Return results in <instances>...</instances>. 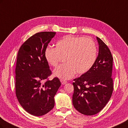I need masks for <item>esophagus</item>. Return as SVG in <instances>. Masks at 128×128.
I'll return each instance as SVG.
<instances>
[{
    "instance_id": "34e87169",
    "label": "esophagus",
    "mask_w": 128,
    "mask_h": 128,
    "mask_svg": "<svg viewBox=\"0 0 128 128\" xmlns=\"http://www.w3.org/2000/svg\"><path fill=\"white\" fill-rule=\"evenodd\" d=\"M60 82H61V84H63V85H64V84H66L67 83V81H66L65 80H60Z\"/></svg>"
}]
</instances>
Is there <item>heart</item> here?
I'll list each match as a JSON object with an SVG mask.
<instances>
[{
	"mask_svg": "<svg viewBox=\"0 0 128 128\" xmlns=\"http://www.w3.org/2000/svg\"><path fill=\"white\" fill-rule=\"evenodd\" d=\"M97 49L94 40L90 37L67 35L58 40L55 48L47 47L44 56L46 62L56 67L61 57H64L65 64L53 72V75L64 80L70 79L75 75L88 71L94 64Z\"/></svg>",
	"mask_w": 128,
	"mask_h": 128,
	"instance_id": "1",
	"label": "heart"
}]
</instances>
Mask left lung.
<instances>
[{
	"label": "left lung",
	"instance_id": "8db88e82",
	"mask_svg": "<svg viewBox=\"0 0 128 128\" xmlns=\"http://www.w3.org/2000/svg\"><path fill=\"white\" fill-rule=\"evenodd\" d=\"M99 52L91 69L74 80L72 104L81 114L93 115L101 111L113 90L112 78L113 58L108 46L96 37Z\"/></svg>",
	"mask_w": 128,
	"mask_h": 128
}]
</instances>
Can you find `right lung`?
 <instances>
[{
	"instance_id": "right-lung-1",
	"label": "right lung",
	"mask_w": 128,
	"mask_h": 128,
	"mask_svg": "<svg viewBox=\"0 0 128 128\" xmlns=\"http://www.w3.org/2000/svg\"><path fill=\"white\" fill-rule=\"evenodd\" d=\"M55 32H38L28 38L18 50L15 68V90L19 103L28 113L44 115L54 106V96L61 86L51 74L44 56L45 49Z\"/></svg>"
}]
</instances>
